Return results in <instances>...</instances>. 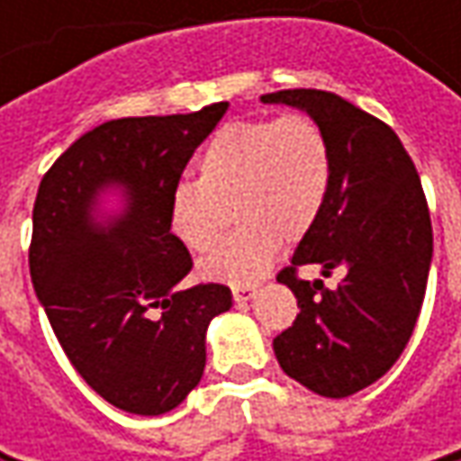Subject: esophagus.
Segmentation results:
<instances>
[{
  "mask_svg": "<svg viewBox=\"0 0 461 461\" xmlns=\"http://www.w3.org/2000/svg\"><path fill=\"white\" fill-rule=\"evenodd\" d=\"M233 300L236 303H246V300H251L254 294H257V287L254 285H233Z\"/></svg>",
  "mask_w": 461,
  "mask_h": 461,
  "instance_id": "34e87169",
  "label": "esophagus"
}]
</instances>
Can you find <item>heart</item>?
Here are the masks:
<instances>
[{
  "instance_id": "heart-1",
  "label": "heart",
  "mask_w": 461,
  "mask_h": 461,
  "mask_svg": "<svg viewBox=\"0 0 461 461\" xmlns=\"http://www.w3.org/2000/svg\"><path fill=\"white\" fill-rule=\"evenodd\" d=\"M333 156L326 131L305 113L225 122L197 158V182L168 197V228L189 251H207L233 207L240 228L200 272L228 285H249L279 254L315 228L330 194Z\"/></svg>"
}]
</instances>
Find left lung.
<instances>
[{
	"mask_svg": "<svg viewBox=\"0 0 461 461\" xmlns=\"http://www.w3.org/2000/svg\"><path fill=\"white\" fill-rule=\"evenodd\" d=\"M305 110L328 135L333 182L328 203L276 282L297 297V318L275 339L279 366L323 398H348L377 382L408 346L423 305L434 230L416 164L395 131L323 89L261 95ZM318 263L336 291L308 283Z\"/></svg>",
	"mask_w": 461,
	"mask_h": 461,
	"instance_id": "left-lung-1",
	"label": "left lung"
}]
</instances>
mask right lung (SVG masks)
<instances>
[{
  "label": "right lung",
  "instance_id": "right-lung-1",
  "mask_svg": "<svg viewBox=\"0 0 461 461\" xmlns=\"http://www.w3.org/2000/svg\"><path fill=\"white\" fill-rule=\"evenodd\" d=\"M225 110L102 122L38 186L32 287L81 380L125 413L176 408L203 380L207 323L233 305L225 285L179 287L192 257L168 228V197ZM107 184L126 186L129 210L99 226L91 210Z\"/></svg>",
  "mask_w": 461,
  "mask_h": 461
}]
</instances>
